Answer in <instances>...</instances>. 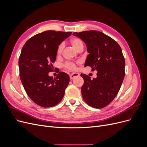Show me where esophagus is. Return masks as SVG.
Returning <instances> with one entry per match:
<instances>
[{"label": "esophagus", "mask_w": 147, "mask_h": 147, "mask_svg": "<svg viewBox=\"0 0 147 147\" xmlns=\"http://www.w3.org/2000/svg\"><path fill=\"white\" fill-rule=\"evenodd\" d=\"M78 76H79V74H78V73H74V74H72L70 75V78L71 80H72L74 78L77 77H78Z\"/></svg>", "instance_id": "34e87169"}]
</instances>
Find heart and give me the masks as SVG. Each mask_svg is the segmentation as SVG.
Returning <instances> with one entry per match:
<instances>
[{
  "instance_id": "1",
  "label": "heart",
  "mask_w": 147,
  "mask_h": 147,
  "mask_svg": "<svg viewBox=\"0 0 147 147\" xmlns=\"http://www.w3.org/2000/svg\"><path fill=\"white\" fill-rule=\"evenodd\" d=\"M70 43L72 44V45L73 46V47L76 50H78L79 48H83L84 44L83 41L80 38H73L71 39L70 40ZM63 50V44L61 43L60 45L58 46L57 48V54L59 55L61 53L62 51ZM65 67L67 68L69 70H74L75 69V65L74 63H67L65 64Z\"/></svg>"
}]
</instances>
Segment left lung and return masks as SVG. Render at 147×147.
Listing matches in <instances>:
<instances>
[{
    "mask_svg": "<svg viewBox=\"0 0 147 147\" xmlns=\"http://www.w3.org/2000/svg\"><path fill=\"white\" fill-rule=\"evenodd\" d=\"M85 43L89 53L84 67L96 70L91 80L81 74L84 84L81 91L86 103L96 109L104 108L112 102L120 90L124 78L125 60L121 48L113 38L97 30L74 32Z\"/></svg>",
    "mask_w": 147,
    "mask_h": 147,
    "instance_id": "obj_1",
    "label": "left lung"
}]
</instances>
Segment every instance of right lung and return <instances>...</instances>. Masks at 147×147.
I'll return each mask as SVG.
<instances>
[{
  "label": "right lung",
  "mask_w": 147,
  "mask_h": 147,
  "mask_svg": "<svg viewBox=\"0 0 147 147\" xmlns=\"http://www.w3.org/2000/svg\"><path fill=\"white\" fill-rule=\"evenodd\" d=\"M71 34L47 30L31 37L22 48L18 63L21 81L28 96L43 107L59 104L69 84L66 73L60 72L55 78L48 73L53 71L57 47Z\"/></svg>",
  "instance_id": "right-lung-1"
}]
</instances>
